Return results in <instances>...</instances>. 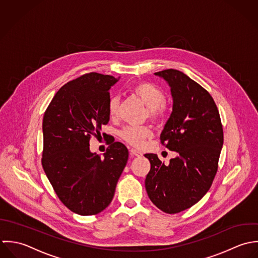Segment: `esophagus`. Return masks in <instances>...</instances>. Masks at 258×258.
<instances>
[{
  "label": "esophagus",
  "mask_w": 258,
  "mask_h": 258,
  "mask_svg": "<svg viewBox=\"0 0 258 258\" xmlns=\"http://www.w3.org/2000/svg\"><path fill=\"white\" fill-rule=\"evenodd\" d=\"M130 154L133 155V156H138V157L143 156V154H142L141 152H139V151H137V150H134V149L130 150Z\"/></svg>",
  "instance_id": "1"
}]
</instances>
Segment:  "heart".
Wrapping results in <instances>:
<instances>
[{
    "label": "heart",
    "mask_w": 258,
    "mask_h": 258,
    "mask_svg": "<svg viewBox=\"0 0 258 258\" xmlns=\"http://www.w3.org/2000/svg\"><path fill=\"white\" fill-rule=\"evenodd\" d=\"M132 92L147 105L149 117L153 121H158L163 117L166 102V96L163 91L153 84L141 82L133 87ZM118 98L111 97L107 103L108 115L111 118H115L118 115ZM151 136L152 131L148 126H127L120 133L121 139L135 148L143 147L145 140Z\"/></svg>",
    "instance_id": "b5f03b06"
}]
</instances>
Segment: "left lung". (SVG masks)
Here are the masks:
<instances>
[{
  "mask_svg": "<svg viewBox=\"0 0 258 258\" xmlns=\"http://www.w3.org/2000/svg\"><path fill=\"white\" fill-rule=\"evenodd\" d=\"M155 75L168 84L173 103L160 143L177 155L164 164L156 155H145L151 162L146 189L160 210L177 213L199 203L210 188L223 131L217 106L201 85L173 69Z\"/></svg>",
  "mask_w": 258,
  "mask_h": 258,
  "instance_id": "obj_1",
  "label": "left lung"
}]
</instances>
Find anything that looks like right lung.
<instances>
[{"instance_id":"1","label":"right lung","mask_w":258,"mask_h":258,"mask_svg":"<svg viewBox=\"0 0 258 258\" xmlns=\"http://www.w3.org/2000/svg\"><path fill=\"white\" fill-rule=\"evenodd\" d=\"M118 81L86 74L62 86L43 118L42 164L59 201L80 215L98 214L111 203L127 162L124 145L110 144L103 157L90 151L92 136H101L109 120V89Z\"/></svg>"}]
</instances>
